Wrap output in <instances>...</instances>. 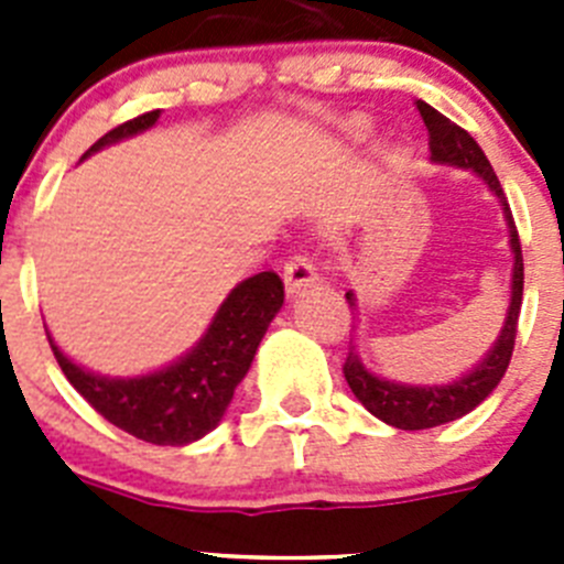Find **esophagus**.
I'll return each instance as SVG.
<instances>
[{
    "label": "esophagus",
    "instance_id": "1",
    "mask_svg": "<svg viewBox=\"0 0 564 564\" xmlns=\"http://www.w3.org/2000/svg\"><path fill=\"white\" fill-rule=\"evenodd\" d=\"M318 282V273L313 268V262L307 257H291V262L285 265V288L288 293H296L302 288Z\"/></svg>",
    "mask_w": 564,
    "mask_h": 564
}]
</instances>
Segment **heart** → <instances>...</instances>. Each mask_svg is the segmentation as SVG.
I'll use <instances>...</instances> for the list:
<instances>
[{
	"instance_id": "b5f03b06",
	"label": "heart",
	"mask_w": 564,
	"mask_h": 564,
	"mask_svg": "<svg viewBox=\"0 0 564 564\" xmlns=\"http://www.w3.org/2000/svg\"><path fill=\"white\" fill-rule=\"evenodd\" d=\"M364 129H367V123H352V132H358V134H361L364 132Z\"/></svg>"
}]
</instances>
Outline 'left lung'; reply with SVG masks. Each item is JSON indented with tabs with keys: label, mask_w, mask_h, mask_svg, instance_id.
Masks as SVG:
<instances>
[{
	"label": "left lung",
	"mask_w": 564,
	"mask_h": 564,
	"mask_svg": "<svg viewBox=\"0 0 564 564\" xmlns=\"http://www.w3.org/2000/svg\"><path fill=\"white\" fill-rule=\"evenodd\" d=\"M417 112H421L423 123L430 129V152L432 163L437 166H455V169H468L475 172L486 188L497 197V203L502 206V217H506L508 226V248H511V257H514V265H511V299H508L506 322L500 327V336L495 338V344L488 347L486 356L471 367L468 372H463L460 378L449 383H403V381H390V378H381L376 372H370L364 367L361 356L356 352V347L350 350L347 361H344V378L350 383L352 395L367 406V412L378 417V421L390 423L395 430H432V426H441V423L457 421V417L468 415V412L480 406L491 392L497 390L500 378L506 376L508 361H511V352H514V338H517V322H520V307H522V251H520V237H517L514 217H511V208L506 203V194H502L500 181H497L495 169L488 163V158L482 154V149L477 147V141L466 129H460L457 123H452L446 115L437 112L435 107H430L426 101H417ZM347 302H350L352 311H358L356 293L347 291Z\"/></svg>",
	"instance_id": "1"
}]
</instances>
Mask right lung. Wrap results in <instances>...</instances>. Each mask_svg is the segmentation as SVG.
Wrapping results in <instances>:
<instances>
[{
    "instance_id": "right-lung-1",
    "label": "right lung",
    "mask_w": 564,
    "mask_h": 564,
    "mask_svg": "<svg viewBox=\"0 0 564 564\" xmlns=\"http://www.w3.org/2000/svg\"><path fill=\"white\" fill-rule=\"evenodd\" d=\"M158 118L161 109L115 127L84 152L82 161L101 152L104 147L147 132L158 123ZM282 305H285L282 279L273 271L253 273L231 288L214 313L212 325L192 350L161 370L127 378L87 370L64 356L47 327L44 330L67 381L82 392L84 401L98 415L154 446H186L206 437L223 421L237 383L251 370L259 341Z\"/></svg>"
}]
</instances>
